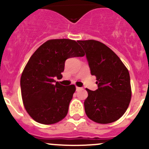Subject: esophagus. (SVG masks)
Instances as JSON below:
<instances>
[{
    "mask_svg": "<svg viewBox=\"0 0 149 149\" xmlns=\"http://www.w3.org/2000/svg\"><path fill=\"white\" fill-rule=\"evenodd\" d=\"M76 91H78V90H80V89H81V88H79V87H76Z\"/></svg>",
    "mask_w": 149,
    "mask_h": 149,
    "instance_id": "34e87169",
    "label": "esophagus"
}]
</instances>
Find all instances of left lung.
I'll return each instance as SVG.
<instances>
[{"label":"left lung","instance_id":"obj_1","mask_svg":"<svg viewBox=\"0 0 149 149\" xmlns=\"http://www.w3.org/2000/svg\"><path fill=\"white\" fill-rule=\"evenodd\" d=\"M85 50L90 73L97 78L98 89H86L85 111L101 124L115 122L127 109L131 100L130 73L113 51L97 40H78Z\"/></svg>","mask_w":149,"mask_h":149}]
</instances>
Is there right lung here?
I'll list each match as a JSON object with an SVG mask.
<instances>
[{"label":"right lung","instance_id":"1","mask_svg":"<svg viewBox=\"0 0 149 149\" xmlns=\"http://www.w3.org/2000/svg\"><path fill=\"white\" fill-rule=\"evenodd\" d=\"M84 55L77 42L69 39L47 40L32 54L22 72L20 86L25 109L34 120L51 125L67 115L76 87H65L54 78H62L66 59Z\"/></svg>","mask_w":149,"mask_h":149}]
</instances>
